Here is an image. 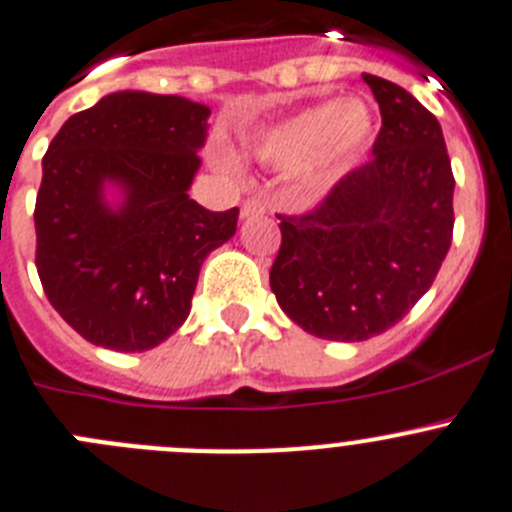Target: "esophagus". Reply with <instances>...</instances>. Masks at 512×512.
Returning <instances> with one entry per match:
<instances>
[{"label":"esophagus","instance_id":"obj_1","mask_svg":"<svg viewBox=\"0 0 512 512\" xmlns=\"http://www.w3.org/2000/svg\"><path fill=\"white\" fill-rule=\"evenodd\" d=\"M265 214V204L260 199H247L242 204V219H252V216H262Z\"/></svg>","mask_w":512,"mask_h":512}]
</instances>
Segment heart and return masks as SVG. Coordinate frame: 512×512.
I'll return each mask as SVG.
<instances>
[{
	"label": "heart",
	"instance_id": "obj_1",
	"mask_svg": "<svg viewBox=\"0 0 512 512\" xmlns=\"http://www.w3.org/2000/svg\"><path fill=\"white\" fill-rule=\"evenodd\" d=\"M372 112L362 99H326L270 124L252 142L260 160L298 165V188L321 196L347 173L370 140Z\"/></svg>",
	"mask_w": 512,
	"mask_h": 512
}]
</instances>
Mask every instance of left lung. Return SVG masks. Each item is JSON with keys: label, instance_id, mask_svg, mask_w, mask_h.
Returning <instances> with one entry per match:
<instances>
[{"label": "left lung", "instance_id": "left-lung-1", "mask_svg": "<svg viewBox=\"0 0 512 512\" xmlns=\"http://www.w3.org/2000/svg\"><path fill=\"white\" fill-rule=\"evenodd\" d=\"M380 104L372 158L308 214L278 216V306L303 331L365 342L431 288L454 232V176L441 124L416 96L362 73Z\"/></svg>", "mask_w": 512, "mask_h": 512}]
</instances>
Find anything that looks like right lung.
Wrapping results in <instances>:
<instances>
[{"instance_id": "add662e5", "label": "right lung", "mask_w": 512, "mask_h": 512, "mask_svg": "<svg viewBox=\"0 0 512 512\" xmlns=\"http://www.w3.org/2000/svg\"><path fill=\"white\" fill-rule=\"evenodd\" d=\"M211 109L183 96L117 91L53 137L35 201L40 283L96 347L145 352L191 313L206 255L237 232L239 209L188 199ZM107 182L123 201L106 204Z\"/></svg>"}]
</instances>
